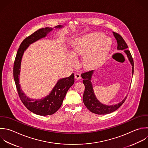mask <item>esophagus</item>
Returning a JSON list of instances; mask_svg holds the SVG:
<instances>
[{
  "label": "esophagus",
  "mask_w": 148,
  "mask_h": 148,
  "mask_svg": "<svg viewBox=\"0 0 148 148\" xmlns=\"http://www.w3.org/2000/svg\"><path fill=\"white\" fill-rule=\"evenodd\" d=\"M75 79H77V80H79V79H81V76H80V75L79 74V73H75Z\"/></svg>",
  "instance_id": "esophagus-1"
}]
</instances>
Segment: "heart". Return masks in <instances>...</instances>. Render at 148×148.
Instances as JSON below:
<instances>
[{
    "label": "heart",
    "instance_id": "1",
    "mask_svg": "<svg viewBox=\"0 0 148 148\" xmlns=\"http://www.w3.org/2000/svg\"><path fill=\"white\" fill-rule=\"evenodd\" d=\"M103 35L92 33L75 40L71 47L72 58L68 60L70 65L75 64L74 59L83 56L82 65L86 69H92L105 60L111 47V42Z\"/></svg>",
    "mask_w": 148,
    "mask_h": 148
}]
</instances>
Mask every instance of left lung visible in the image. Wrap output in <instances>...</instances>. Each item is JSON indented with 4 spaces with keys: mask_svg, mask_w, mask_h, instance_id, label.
I'll return each instance as SVG.
<instances>
[{
    "mask_svg": "<svg viewBox=\"0 0 148 148\" xmlns=\"http://www.w3.org/2000/svg\"><path fill=\"white\" fill-rule=\"evenodd\" d=\"M113 36L117 42V50L124 51L127 55L128 61L132 66V75L134 73V61L131 54L129 50H127L128 46L123 38L118 34L113 32ZM94 71H91L81 75L83 79V83L85 86V90L83 94V101L84 104L87 108L92 113L97 114H106L110 113L118 108L124 102L127 97H125L121 102L115 105H108L102 103L97 98L93 90L92 84L91 83V78Z\"/></svg>",
    "mask_w": 148,
    "mask_h": 148,
    "instance_id": "obj_1",
    "label": "left lung"
}]
</instances>
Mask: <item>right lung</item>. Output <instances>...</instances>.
<instances>
[{"instance_id":"1","label":"right lung","mask_w":148,"mask_h":148,"mask_svg":"<svg viewBox=\"0 0 148 148\" xmlns=\"http://www.w3.org/2000/svg\"><path fill=\"white\" fill-rule=\"evenodd\" d=\"M54 28L58 29L63 28V26L59 25ZM53 29V28L49 27L42 28L25 38L20 46L14 64V79L19 97L22 102L31 112L40 116L51 115L56 113L61 106L68 90L75 82L73 73L68 77L60 79L58 80L49 94L41 99H32L27 97L21 88L20 75L21 61L24 51L30 45L46 37Z\"/></svg>"}]
</instances>
